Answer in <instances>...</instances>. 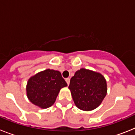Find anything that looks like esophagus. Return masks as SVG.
Instances as JSON below:
<instances>
[{"label": "esophagus", "mask_w": 135, "mask_h": 135, "mask_svg": "<svg viewBox=\"0 0 135 135\" xmlns=\"http://www.w3.org/2000/svg\"><path fill=\"white\" fill-rule=\"evenodd\" d=\"M65 81H66L68 85H69V84H70V78H66V79H65Z\"/></svg>", "instance_id": "34e87169"}]
</instances>
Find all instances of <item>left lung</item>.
<instances>
[{
    "label": "left lung",
    "instance_id": "obj_1",
    "mask_svg": "<svg viewBox=\"0 0 135 135\" xmlns=\"http://www.w3.org/2000/svg\"><path fill=\"white\" fill-rule=\"evenodd\" d=\"M68 88L76 106L83 111H91L97 108L108 90L103 75L84 68L76 71Z\"/></svg>",
    "mask_w": 135,
    "mask_h": 135
}]
</instances>
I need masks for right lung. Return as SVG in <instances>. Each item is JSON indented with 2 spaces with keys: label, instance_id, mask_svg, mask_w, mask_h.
Masks as SVG:
<instances>
[{
  "label": "right lung",
  "instance_id": "1",
  "mask_svg": "<svg viewBox=\"0 0 135 135\" xmlns=\"http://www.w3.org/2000/svg\"><path fill=\"white\" fill-rule=\"evenodd\" d=\"M59 71L47 69L32 76L27 81V98L42 109L53 105L61 89L67 86Z\"/></svg>",
  "mask_w": 135,
  "mask_h": 135
}]
</instances>
